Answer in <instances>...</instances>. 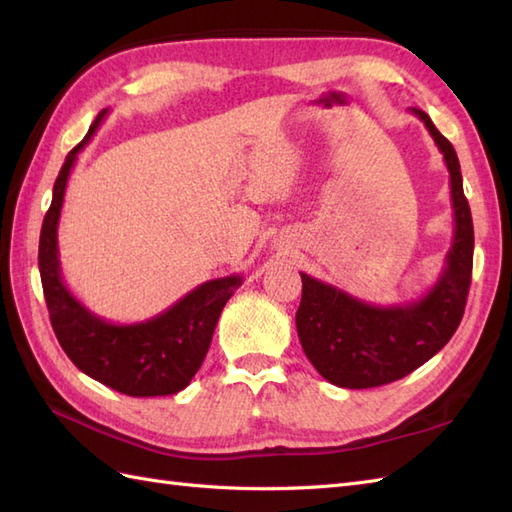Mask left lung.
Here are the masks:
<instances>
[{
	"instance_id": "1",
	"label": "left lung",
	"mask_w": 512,
	"mask_h": 512,
	"mask_svg": "<svg viewBox=\"0 0 512 512\" xmlns=\"http://www.w3.org/2000/svg\"><path fill=\"white\" fill-rule=\"evenodd\" d=\"M447 162L453 202V244L427 295L402 306H372L301 273L297 334L314 369L336 387L369 389L405 378L436 356L462 321L473 273V220L464 198L460 160L431 118L411 107Z\"/></svg>"
}]
</instances>
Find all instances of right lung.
<instances>
[{"instance_id": "right-lung-1", "label": "right lung", "mask_w": 512, "mask_h": 512, "mask_svg": "<svg viewBox=\"0 0 512 512\" xmlns=\"http://www.w3.org/2000/svg\"><path fill=\"white\" fill-rule=\"evenodd\" d=\"M105 114L107 110L96 116L88 136L70 151L54 182L52 204L43 217L39 237L43 295L63 352L83 374L125 396H171L187 387L200 369L222 308L244 279L231 275L204 281L165 312L129 325L96 317L65 288L57 244L65 184L76 156L90 143Z\"/></svg>"}]
</instances>
